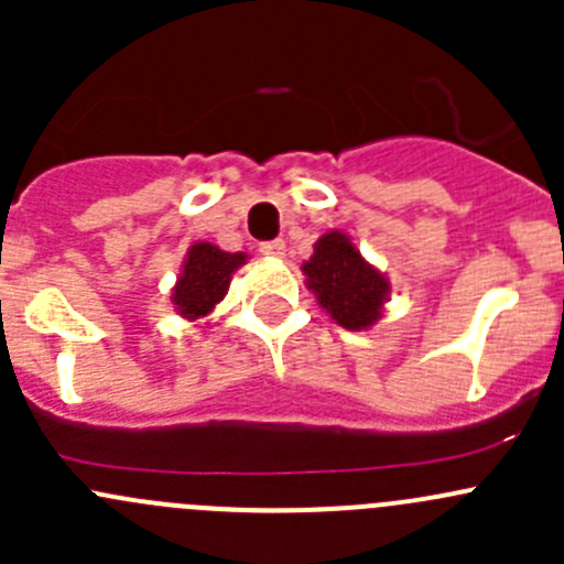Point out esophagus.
I'll return each instance as SVG.
<instances>
[{
    "mask_svg": "<svg viewBox=\"0 0 564 564\" xmlns=\"http://www.w3.org/2000/svg\"><path fill=\"white\" fill-rule=\"evenodd\" d=\"M259 250H261V256H270V259H283L286 246H283V240H270V242H261Z\"/></svg>",
    "mask_w": 564,
    "mask_h": 564,
    "instance_id": "1",
    "label": "esophagus"
}]
</instances>
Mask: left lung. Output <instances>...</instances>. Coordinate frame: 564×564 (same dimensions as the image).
<instances>
[{
	"instance_id": "left-lung-1",
	"label": "left lung",
	"mask_w": 564,
	"mask_h": 564,
	"mask_svg": "<svg viewBox=\"0 0 564 564\" xmlns=\"http://www.w3.org/2000/svg\"><path fill=\"white\" fill-rule=\"evenodd\" d=\"M305 286L335 324L346 329H368L382 318L390 300V281L362 259L349 235L333 229L322 235L314 256L303 261Z\"/></svg>"
}]
</instances>
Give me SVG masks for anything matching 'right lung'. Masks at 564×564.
Here are the masks:
<instances>
[{
	"instance_id": "add662e5",
	"label": "right lung",
	"mask_w": 564,
	"mask_h": 564,
	"mask_svg": "<svg viewBox=\"0 0 564 564\" xmlns=\"http://www.w3.org/2000/svg\"><path fill=\"white\" fill-rule=\"evenodd\" d=\"M248 261V253H229L213 242H193L172 289L174 311L187 322L209 316L229 292L231 275Z\"/></svg>"
}]
</instances>
